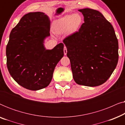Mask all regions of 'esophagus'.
I'll list each match as a JSON object with an SVG mask.
<instances>
[{"mask_svg":"<svg viewBox=\"0 0 125 125\" xmlns=\"http://www.w3.org/2000/svg\"><path fill=\"white\" fill-rule=\"evenodd\" d=\"M64 53L65 55H66V53H67V49H66V47H64Z\"/></svg>","mask_w":125,"mask_h":125,"instance_id":"obj_1","label":"esophagus"}]
</instances>
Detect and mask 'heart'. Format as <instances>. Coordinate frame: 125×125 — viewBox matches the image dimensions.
Masks as SVG:
<instances>
[{"mask_svg": "<svg viewBox=\"0 0 125 125\" xmlns=\"http://www.w3.org/2000/svg\"><path fill=\"white\" fill-rule=\"evenodd\" d=\"M82 22V17L78 13L65 15L54 21L52 27L53 31L56 35H62L67 32L73 33L78 30Z\"/></svg>", "mask_w": 125, "mask_h": 125, "instance_id": "1", "label": "heart"}]
</instances>
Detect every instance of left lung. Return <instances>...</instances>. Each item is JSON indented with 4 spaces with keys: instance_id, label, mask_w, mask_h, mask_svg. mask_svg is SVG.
<instances>
[{
    "instance_id": "1",
    "label": "left lung",
    "mask_w": 125,
    "mask_h": 125,
    "mask_svg": "<svg viewBox=\"0 0 125 125\" xmlns=\"http://www.w3.org/2000/svg\"><path fill=\"white\" fill-rule=\"evenodd\" d=\"M78 11L84 17V23L78 31L63 40L66 55L77 84L99 86L108 80L116 68L118 42L112 25L101 13L90 8Z\"/></svg>"
}]
</instances>
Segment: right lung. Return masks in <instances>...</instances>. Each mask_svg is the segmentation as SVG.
<instances>
[{"label": "right lung", "instance_id": "add662e5", "mask_svg": "<svg viewBox=\"0 0 125 125\" xmlns=\"http://www.w3.org/2000/svg\"><path fill=\"white\" fill-rule=\"evenodd\" d=\"M50 20L43 12L27 13L12 30L6 47L10 74L23 88L43 89L50 83L56 65L64 56V44L45 49L44 40L50 36Z\"/></svg>", "mask_w": 125, "mask_h": 125}]
</instances>
